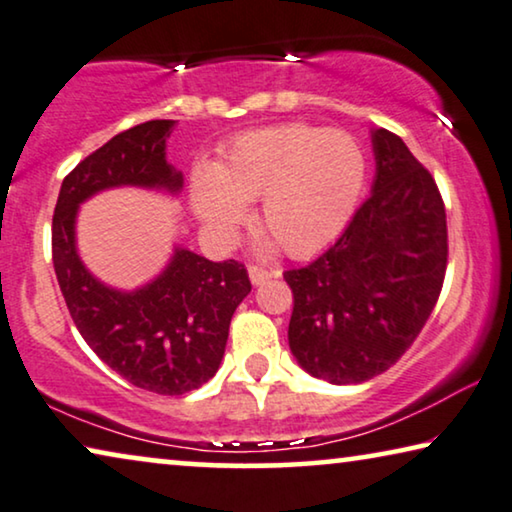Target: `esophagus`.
<instances>
[{
  "mask_svg": "<svg viewBox=\"0 0 512 512\" xmlns=\"http://www.w3.org/2000/svg\"><path fill=\"white\" fill-rule=\"evenodd\" d=\"M248 273H250V283H253V285H262L264 280H269V278L276 276V271L264 269V266H257V264L250 266Z\"/></svg>",
  "mask_w": 512,
  "mask_h": 512,
  "instance_id": "esophagus-1",
  "label": "esophagus"
}]
</instances>
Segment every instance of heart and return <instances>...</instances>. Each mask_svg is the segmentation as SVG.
I'll return each mask as SVG.
<instances>
[{"mask_svg": "<svg viewBox=\"0 0 512 512\" xmlns=\"http://www.w3.org/2000/svg\"><path fill=\"white\" fill-rule=\"evenodd\" d=\"M366 157L355 136L292 122L243 134L215 171L194 183V208L208 232L227 239L262 199L259 225L292 257L327 248L348 225L364 187Z\"/></svg>", "mask_w": 512, "mask_h": 512, "instance_id": "b5f03b06", "label": "heart"}]
</instances>
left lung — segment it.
Here are the masks:
<instances>
[{
    "instance_id": "left-lung-1",
    "label": "left lung",
    "mask_w": 512,
    "mask_h": 512,
    "mask_svg": "<svg viewBox=\"0 0 512 512\" xmlns=\"http://www.w3.org/2000/svg\"><path fill=\"white\" fill-rule=\"evenodd\" d=\"M376 181L350 225L311 264L283 273L290 350L315 378L364 383L399 362L427 325L448 269L434 176L387 129L371 134Z\"/></svg>"
}]
</instances>
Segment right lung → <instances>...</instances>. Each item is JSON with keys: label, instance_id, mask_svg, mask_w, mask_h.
<instances>
[{"label": "right lung", "instance_id": "right-lung-1", "mask_svg": "<svg viewBox=\"0 0 512 512\" xmlns=\"http://www.w3.org/2000/svg\"><path fill=\"white\" fill-rule=\"evenodd\" d=\"M174 127L176 120H148L115 134L69 171L53 213L55 276L85 343L132 385L169 397L197 390L218 371L229 322L250 292L246 266L176 248L153 283L118 292L83 266L74 222L78 204L106 187L181 190V171L164 157Z\"/></svg>", "mask_w": 512, "mask_h": 512}]
</instances>
